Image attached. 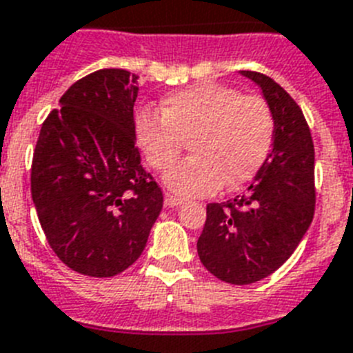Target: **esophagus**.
<instances>
[{
  "label": "esophagus",
  "mask_w": 353,
  "mask_h": 353,
  "mask_svg": "<svg viewBox=\"0 0 353 353\" xmlns=\"http://www.w3.org/2000/svg\"><path fill=\"white\" fill-rule=\"evenodd\" d=\"M183 203H185V201H183L181 197L172 196V194H167V196H165V206H168V208H176V206H181Z\"/></svg>",
  "instance_id": "1"
}]
</instances>
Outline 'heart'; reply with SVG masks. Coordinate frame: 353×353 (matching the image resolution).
Returning a JSON list of instances; mask_svg holds the SVG:
<instances>
[{"instance_id":"1","label":"heart","mask_w":353,"mask_h":353,"mask_svg":"<svg viewBox=\"0 0 353 353\" xmlns=\"http://www.w3.org/2000/svg\"><path fill=\"white\" fill-rule=\"evenodd\" d=\"M139 150L154 170L167 172L182 141L194 158L168 172L165 183L181 196H206L223 185L237 188L256 177L274 136L270 107L259 96L217 83L185 88L163 101V114L143 108L134 119Z\"/></svg>"}]
</instances>
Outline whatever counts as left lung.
Instances as JSON below:
<instances>
[{
	"mask_svg": "<svg viewBox=\"0 0 353 353\" xmlns=\"http://www.w3.org/2000/svg\"><path fill=\"white\" fill-rule=\"evenodd\" d=\"M241 76L263 90L274 136L270 154L241 196L206 205L197 254L212 276L230 285L274 274L305 237L316 208V154L299 105L272 77L252 70Z\"/></svg>",
	"mask_w": 353,
	"mask_h": 353,
	"instance_id": "1",
	"label": "left lung"
}]
</instances>
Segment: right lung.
I'll list each match as a JSON object with an SVG mask.
<instances>
[{
	"label": "right lung",
	"instance_id": "obj_1",
	"mask_svg": "<svg viewBox=\"0 0 353 353\" xmlns=\"http://www.w3.org/2000/svg\"><path fill=\"white\" fill-rule=\"evenodd\" d=\"M137 76L103 68L76 81L43 123L30 174L41 228L74 272L112 277L141 256L163 192L134 136Z\"/></svg>",
	"mask_w": 353,
	"mask_h": 353
}]
</instances>
